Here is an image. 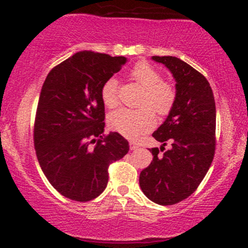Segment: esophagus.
<instances>
[{"instance_id":"1","label":"esophagus","mask_w":248,"mask_h":248,"mask_svg":"<svg viewBox=\"0 0 248 248\" xmlns=\"http://www.w3.org/2000/svg\"><path fill=\"white\" fill-rule=\"evenodd\" d=\"M129 147H130V150H136V149H139V144L138 143H135V142H129Z\"/></svg>"}]
</instances>
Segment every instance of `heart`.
I'll list each match as a JSON object with an SVG mask.
<instances>
[{
    "mask_svg": "<svg viewBox=\"0 0 248 248\" xmlns=\"http://www.w3.org/2000/svg\"><path fill=\"white\" fill-rule=\"evenodd\" d=\"M130 77L144 88L141 98V108H119L108 116L113 129L129 139H136L155 126L156 119L153 109L158 115L166 116L171 112L176 102V88L163 81L161 72L146 62H140L130 71ZM101 100L108 108L118 106V81L109 78L101 87Z\"/></svg>",
    "mask_w": 248,
    "mask_h": 248,
    "instance_id": "b5f03b06",
    "label": "heart"
}]
</instances>
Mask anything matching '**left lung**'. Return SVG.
Wrapping results in <instances>:
<instances>
[{"label": "left lung", "instance_id": "obj_1", "mask_svg": "<svg viewBox=\"0 0 248 248\" xmlns=\"http://www.w3.org/2000/svg\"><path fill=\"white\" fill-rule=\"evenodd\" d=\"M152 59L172 73L177 96L166 121L153 133L162 143L161 150H150L154 157L140 173V186L154 203L172 205L196 191L211 166L216 150V104L205 77L186 62L171 56ZM167 143L172 148L164 152Z\"/></svg>", "mask_w": 248, "mask_h": 248}]
</instances>
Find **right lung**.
<instances>
[{"label": "right lung", "mask_w": 248, "mask_h": 248, "mask_svg": "<svg viewBox=\"0 0 248 248\" xmlns=\"http://www.w3.org/2000/svg\"><path fill=\"white\" fill-rule=\"evenodd\" d=\"M126 62L124 57L80 51L53 67L43 84L33 143L43 172L64 197H98L107 186L109 164L129 150L119 133L104 135L101 100L104 82Z\"/></svg>", "instance_id": "1"}]
</instances>
